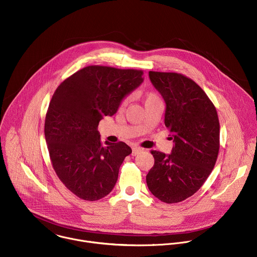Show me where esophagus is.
<instances>
[{"label": "esophagus", "mask_w": 257, "mask_h": 257, "mask_svg": "<svg viewBox=\"0 0 257 257\" xmlns=\"http://www.w3.org/2000/svg\"><path fill=\"white\" fill-rule=\"evenodd\" d=\"M144 150L142 149V148H140V147H133V156H137V155H139L141 152H143Z\"/></svg>", "instance_id": "34e87169"}]
</instances>
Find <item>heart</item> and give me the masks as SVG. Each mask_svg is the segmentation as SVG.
<instances>
[{
    "instance_id": "1",
    "label": "heart",
    "mask_w": 257,
    "mask_h": 257,
    "mask_svg": "<svg viewBox=\"0 0 257 257\" xmlns=\"http://www.w3.org/2000/svg\"><path fill=\"white\" fill-rule=\"evenodd\" d=\"M159 98H160V97H159V95H158L156 92H149V93H147L146 96H145V102H147V101H149V100H153V99H159ZM126 102H127V99L124 98V99L121 101V106H124V105L126 104Z\"/></svg>"
}]
</instances>
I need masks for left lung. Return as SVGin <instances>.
I'll return each mask as SVG.
<instances>
[{"label": "left lung", "mask_w": 257, "mask_h": 257, "mask_svg": "<svg viewBox=\"0 0 257 257\" xmlns=\"http://www.w3.org/2000/svg\"><path fill=\"white\" fill-rule=\"evenodd\" d=\"M166 102L165 125L174 147L170 155L152 151L147 175L151 193L173 204L194 195L211 174L219 153L220 124L216 108L192 79L175 72H149Z\"/></svg>", "instance_id": "left-lung-1"}]
</instances>
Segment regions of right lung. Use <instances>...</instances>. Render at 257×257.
Segmentation results:
<instances>
[{"label": "right lung", "instance_id": "1", "mask_svg": "<svg viewBox=\"0 0 257 257\" xmlns=\"http://www.w3.org/2000/svg\"><path fill=\"white\" fill-rule=\"evenodd\" d=\"M144 72L91 65L55 90L45 117V140L59 180L75 196L96 201L113 189L132 149L123 142L101 144L99 121L144 81Z\"/></svg>", "mask_w": 257, "mask_h": 257}]
</instances>
